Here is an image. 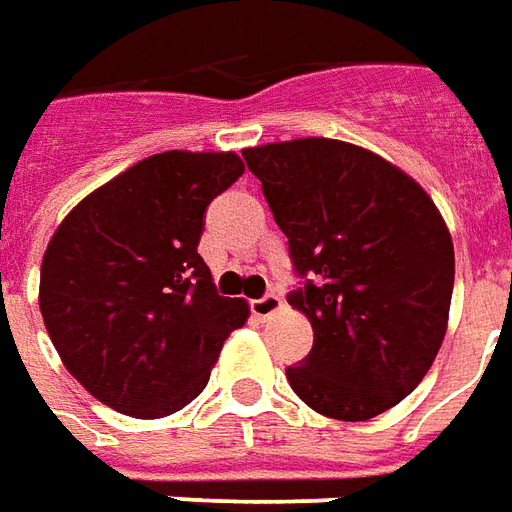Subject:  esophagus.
<instances>
[{"label":"esophagus","mask_w":512,"mask_h":512,"mask_svg":"<svg viewBox=\"0 0 512 512\" xmlns=\"http://www.w3.org/2000/svg\"><path fill=\"white\" fill-rule=\"evenodd\" d=\"M282 310V299H279L277 293H266V296H260V299L252 301V315L260 318V321H266L271 315H277Z\"/></svg>","instance_id":"34e87169"}]
</instances>
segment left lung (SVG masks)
Returning <instances> with one entry per match:
<instances>
[{
  "label": "left lung",
  "mask_w": 512,
  "mask_h": 512,
  "mask_svg": "<svg viewBox=\"0 0 512 512\" xmlns=\"http://www.w3.org/2000/svg\"><path fill=\"white\" fill-rule=\"evenodd\" d=\"M304 288L312 351L285 370L318 414L362 422L411 395L439 354L455 252L428 191L365 147L307 136L246 147Z\"/></svg>",
  "instance_id": "left-lung-1"
}]
</instances>
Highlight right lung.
<instances>
[{"instance_id":"1","label":"right lung","mask_w":512,"mask_h":512,"mask_svg":"<svg viewBox=\"0 0 512 512\" xmlns=\"http://www.w3.org/2000/svg\"><path fill=\"white\" fill-rule=\"evenodd\" d=\"M241 175L235 153H156L87 194L51 235L40 315L62 365L104 406L136 419L189 406L249 318L197 255L208 205Z\"/></svg>"}]
</instances>
